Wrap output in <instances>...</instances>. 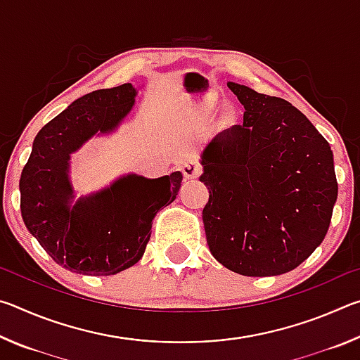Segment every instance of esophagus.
Here are the masks:
<instances>
[{"label":"esophagus","instance_id":"1","mask_svg":"<svg viewBox=\"0 0 360 360\" xmlns=\"http://www.w3.org/2000/svg\"><path fill=\"white\" fill-rule=\"evenodd\" d=\"M182 174L186 176L187 179H195L202 174V165L193 158H188L184 163H182Z\"/></svg>","mask_w":360,"mask_h":360}]
</instances>
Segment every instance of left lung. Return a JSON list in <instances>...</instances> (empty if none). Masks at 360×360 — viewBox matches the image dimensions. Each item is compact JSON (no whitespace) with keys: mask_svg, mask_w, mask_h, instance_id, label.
<instances>
[{"mask_svg":"<svg viewBox=\"0 0 360 360\" xmlns=\"http://www.w3.org/2000/svg\"><path fill=\"white\" fill-rule=\"evenodd\" d=\"M229 89L245 115L202 154L206 241L231 271L283 275L313 254L330 225L338 195L330 144L289 101L235 82Z\"/></svg>","mask_w":360,"mask_h":360,"instance_id":"obj_1","label":"left lung"}]
</instances>
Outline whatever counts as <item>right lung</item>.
<instances>
[{
	"label": "right lung",
	"instance_id": "right-lung-1",
	"mask_svg": "<svg viewBox=\"0 0 360 360\" xmlns=\"http://www.w3.org/2000/svg\"><path fill=\"white\" fill-rule=\"evenodd\" d=\"M131 84L77 98L39 130L20 176V211L27 229L56 264L90 276L127 270L143 257L152 219L173 202L179 172L158 179L127 176L70 206V154L96 131L114 130L130 112Z\"/></svg>",
	"mask_w": 360,
	"mask_h": 360
}]
</instances>
